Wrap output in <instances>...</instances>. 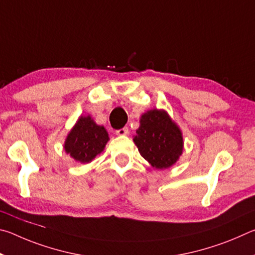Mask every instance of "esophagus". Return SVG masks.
<instances>
[{
	"label": "esophagus",
	"instance_id": "esophagus-1",
	"mask_svg": "<svg viewBox=\"0 0 255 255\" xmlns=\"http://www.w3.org/2000/svg\"><path fill=\"white\" fill-rule=\"evenodd\" d=\"M128 128L127 127H125V128H122V129H119V130H117L116 131V135H118V136H126V135H128Z\"/></svg>",
	"mask_w": 255,
	"mask_h": 255
}]
</instances>
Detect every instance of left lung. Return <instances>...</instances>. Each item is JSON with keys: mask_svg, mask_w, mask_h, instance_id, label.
<instances>
[{"mask_svg": "<svg viewBox=\"0 0 255 255\" xmlns=\"http://www.w3.org/2000/svg\"><path fill=\"white\" fill-rule=\"evenodd\" d=\"M133 143L141 156L156 170L169 169L183 153V135L165 110L152 109L144 112Z\"/></svg>", "mask_w": 255, "mask_h": 255, "instance_id": "8db88e82", "label": "left lung"}]
</instances>
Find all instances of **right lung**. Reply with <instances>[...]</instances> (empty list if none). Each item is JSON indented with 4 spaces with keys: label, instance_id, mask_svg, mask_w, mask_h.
<instances>
[{
    "label": "right lung",
    "instance_id": "add662e5",
    "mask_svg": "<svg viewBox=\"0 0 255 255\" xmlns=\"http://www.w3.org/2000/svg\"><path fill=\"white\" fill-rule=\"evenodd\" d=\"M109 140L107 129L98 125L90 115L81 116L67 133L64 143L66 154L80 163H90L103 152Z\"/></svg>",
    "mask_w": 255,
    "mask_h": 255
}]
</instances>
